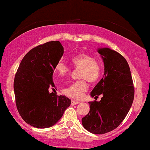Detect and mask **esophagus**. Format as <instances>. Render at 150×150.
Instances as JSON below:
<instances>
[{
	"mask_svg": "<svg viewBox=\"0 0 150 150\" xmlns=\"http://www.w3.org/2000/svg\"><path fill=\"white\" fill-rule=\"evenodd\" d=\"M79 103H80V101H75V100H72L71 101V105L72 106H74V105H76V104H78Z\"/></svg>",
	"mask_w": 150,
	"mask_h": 150,
	"instance_id": "34e87169",
	"label": "esophagus"
}]
</instances>
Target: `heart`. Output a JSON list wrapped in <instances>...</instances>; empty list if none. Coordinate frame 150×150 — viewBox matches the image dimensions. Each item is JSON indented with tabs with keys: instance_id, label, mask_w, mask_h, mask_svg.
Returning <instances> with one entry per match:
<instances>
[{
	"instance_id": "obj_1",
	"label": "heart",
	"mask_w": 150,
	"mask_h": 150,
	"mask_svg": "<svg viewBox=\"0 0 150 150\" xmlns=\"http://www.w3.org/2000/svg\"><path fill=\"white\" fill-rule=\"evenodd\" d=\"M72 63L76 69H81L80 79L88 80L94 83L101 76V67L95 58L87 53H79L74 56L71 59ZM58 77H65L70 73V69L64 62L59 61L55 68ZM88 89V85L85 80L74 82L69 87L63 89V92L66 96L74 99H81Z\"/></svg>"
}]
</instances>
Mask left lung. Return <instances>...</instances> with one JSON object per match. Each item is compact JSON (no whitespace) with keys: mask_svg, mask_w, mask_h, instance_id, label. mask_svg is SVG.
Instances as JSON below:
<instances>
[{"mask_svg":"<svg viewBox=\"0 0 150 150\" xmlns=\"http://www.w3.org/2000/svg\"><path fill=\"white\" fill-rule=\"evenodd\" d=\"M104 66V77L91 92L99 101H89L88 114L82 118L83 127L94 134L114 130L124 120L134 99V87L128 62L109 48H99Z\"/></svg>","mask_w":150,"mask_h":150,"instance_id":"1","label":"left lung"}]
</instances>
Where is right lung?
Listing matches in <instances>:
<instances>
[{
	"label": "right lung",
	"mask_w": 150,
	"mask_h": 150,
	"mask_svg": "<svg viewBox=\"0 0 150 150\" xmlns=\"http://www.w3.org/2000/svg\"><path fill=\"white\" fill-rule=\"evenodd\" d=\"M63 52L58 41L34 47L24 56L15 74L17 108L22 119L35 128L53 126L71 104L65 96L49 92L55 87L53 73Z\"/></svg>",
	"instance_id": "obj_1"
}]
</instances>
